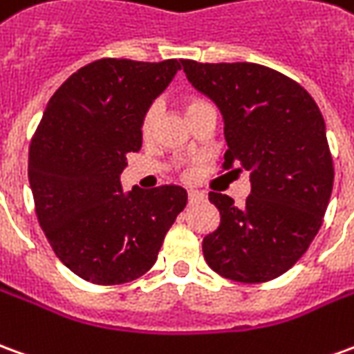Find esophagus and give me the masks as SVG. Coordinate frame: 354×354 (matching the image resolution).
<instances>
[{
	"instance_id": "obj_1",
	"label": "esophagus",
	"mask_w": 354,
	"mask_h": 354,
	"mask_svg": "<svg viewBox=\"0 0 354 354\" xmlns=\"http://www.w3.org/2000/svg\"><path fill=\"white\" fill-rule=\"evenodd\" d=\"M205 199H207V197H205L203 192H194V189H192V192L187 194V201H189V205H199V203H203Z\"/></svg>"
}]
</instances>
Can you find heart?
<instances>
[{"label":"heart","instance_id":"1","mask_svg":"<svg viewBox=\"0 0 354 354\" xmlns=\"http://www.w3.org/2000/svg\"><path fill=\"white\" fill-rule=\"evenodd\" d=\"M197 105H203V101L199 100H192L187 101V105L185 109L189 111V109L197 107ZM159 117V103H153L151 107L145 111V115H143V120H142V134L147 138V136H151L153 132V126H155V120Z\"/></svg>","mask_w":354,"mask_h":354}]
</instances>
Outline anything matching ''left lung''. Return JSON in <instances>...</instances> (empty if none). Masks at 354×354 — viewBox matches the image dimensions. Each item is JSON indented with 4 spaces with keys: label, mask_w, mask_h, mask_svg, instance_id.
<instances>
[{
    "label": "left lung",
    "mask_w": 354,
    "mask_h": 354,
    "mask_svg": "<svg viewBox=\"0 0 354 354\" xmlns=\"http://www.w3.org/2000/svg\"><path fill=\"white\" fill-rule=\"evenodd\" d=\"M182 66L222 113L224 169L251 172L243 207L209 194L220 226L203 239L205 261L228 280H274L313 243L330 203L333 162L322 113L305 88L268 66L189 59Z\"/></svg>",
    "instance_id": "obj_1"
}]
</instances>
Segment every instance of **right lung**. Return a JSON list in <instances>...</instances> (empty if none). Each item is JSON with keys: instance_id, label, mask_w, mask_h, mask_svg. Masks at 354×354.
I'll use <instances>...</instances> for the list:
<instances>
[{"instance_id": "add662e5", "label": "right lung", "mask_w": 354, "mask_h": 354, "mask_svg": "<svg viewBox=\"0 0 354 354\" xmlns=\"http://www.w3.org/2000/svg\"><path fill=\"white\" fill-rule=\"evenodd\" d=\"M182 61L100 59L53 93L28 151L36 214L49 245L82 280L118 286L151 268L187 203L180 185L124 194L126 155L142 149V120Z\"/></svg>"}]
</instances>
